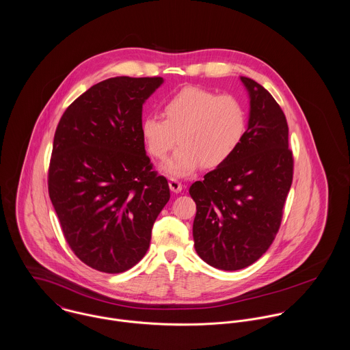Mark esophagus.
Returning <instances> with one entry per match:
<instances>
[{"instance_id":"esophagus-1","label":"esophagus","mask_w":350,"mask_h":350,"mask_svg":"<svg viewBox=\"0 0 350 350\" xmlns=\"http://www.w3.org/2000/svg\"><path fill=\"white\" fill-rule=\"evenodd\" d=\"M168 186H170V190L174 193H180L183 190V185L180 182H178L176 179H170Z\"/></svg>"}]
</instances>
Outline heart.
<instances>
[{"mask_svg": "<svg viewBox=\"0 0 350 350\" xmlns=\"http://www.w3.org/2000/svg\"><path fill=\"white\" fill-rule=\"evenodd\" d=\"M163 111L165 120L148 114L140 131L156 159L165 157L179 135L182 146L161 167L174 178L191 175L202 163L207 168L221 165L236 153L247 133L245 106L230 94L187 86L164 100Z\"/></svg>", "mask_w": 350, "mask_h": 350, "instance_id": "1", "label": "heart"}]
</instances>
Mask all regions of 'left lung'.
Returning a JSON list of instances; mask_svg holds the SVG:
<instances>
[{
	"instance_id": "obj_1",
	"label": "left lung",
	"mask_w": 350,
	"mask_h": 350,
	"mask_svg": "<svg viewBox=\"0 0 350 350\" xmlns=\"http://www.w3.org/2000/svg\"><path fill=\"white\" fill-rule=\"evenodd\" d=\"M250 94L245 137L236 153L191 185L194 247L208 265L237 271L257 261L280 228L293 183L288 125L275 98L240 77Z\"/></svg>"
}]
</instances>
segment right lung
I'll return each instance as SVG.
<instances>
[{
    "mask_svg": "<svg viewBox=\"0 0 350 350\" xmlns=\"http://www.w3.org/2000/svg\"><path fill=\"white\" fill-rule=\"evenodd\" d=\"M163 78L116 77L79 96L53 137L49 193L63 234L86 265L125 272L150 248L152 226L170 200L152 171L140 125Z\"/></svg>",
    "mask_w": 350,
    "mask_h": 350,
    "instance_id": "1",
    "label": "right lung"
}]
</instances>
